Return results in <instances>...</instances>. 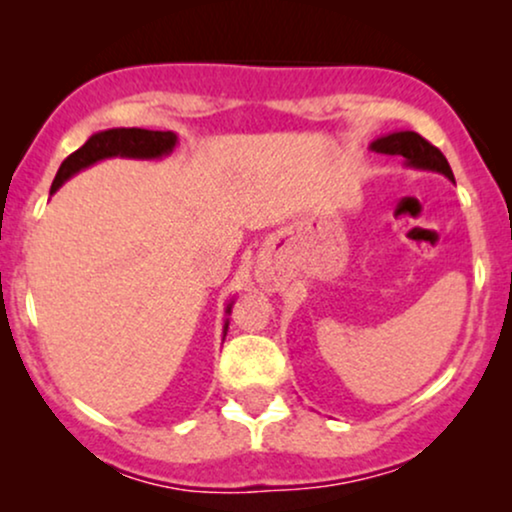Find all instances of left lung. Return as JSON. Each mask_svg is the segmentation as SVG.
<instances>
[{"instance_id": "1", "label": "left lung", "mask_w": 512, "mask_h": 512, "mask_svg": "<svg viewBox=\"0 0 512 512\" xmlns=\"http://www.w3.org/2000/svg\"><path fill=\"white\" fill-rule=\"evenodd\" d=\"M370 149L387 156H402L409 168L443 173L445 178L455 182V175H452L448 158L440 154V149H436L431 142H426V139L416 132H392L387 134V137L375 139V142L370 144Z\"/></svg>"}]
</instances>
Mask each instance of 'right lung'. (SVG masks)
I'll use <instances>...</instances> for the list:
<instances>
[{
    "label": "right lung",
    "instance_id": "1",
    "mask_svg": "<svg viewBox=\"0 0 512 512\" xmlns=\"http://www.w3.org/2000/svg\"><path fill=\"white\" fill-rule=\"evenodd\" d=\"M178 144V134L173 132H154V129H139V127H117V129H105V132L93 134L88 142L76 149L74 154H69L62 161L60 170H57L55 180H52L50 192H57L62 187V182H67L74 173L93 166L96 161L103 158H161L168 156L170 151ZM231 305L228 303L226 313H231ZM228 320L223 325V337H226Z\"/></svg>",
    "mask_w": 512,
    "mask_h": 512
}]
</instances>
